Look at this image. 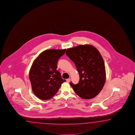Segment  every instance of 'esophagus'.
<instances>
[{
  "label": "esophagus",
  "mask_w": 135,
  "mask_h": 135,
  "mask_svg": "<svg viewBox=\"0 0 135 135\" xmlns=\"http://www.w3.org/2000/svg\"><path fill=\"white\" fill-rule=\"evenodd\" d=\"M66 82H67L68 83H69V82H70V78L67 79L66 80Z\"/></svg>",
  "instance_id": "esophagus-1"
}]
</instances>
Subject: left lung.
<instances>
[{
	"mask_svg": "<svg viewBox=\"0 0 135 135\" xmlns=\"http://www.w3.org/2000/svg\"><path fill=\"white\" fill-rule=\"evenodd\" d=\"M66 54L74 62L79 74V83H70L74 92L83 99L96 97L106 81L104 61L99 51L93 45H84L67 49Z\"/></svg>",
	"mask_w": 135,
	"mask_h": 135,
	"instance_id": "obj_1",
	"label": "left lung"
}]
</instances>
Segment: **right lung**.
<instances>
[{"label": "right lung", "mask_w": 135, "mask_h": 135, "mask_svg": "<svg viewBox=\"0 0 135 135\" xmlns=\"http://www.w3.org/2000/svg\"><path fill=\"white\" fill-rule=\"evenodd\" d=\"M66 49H49L42 52L31 66L29 77L32 89L36 97L42 100L51 98L58 91L63 79L57 68L58 59Z\"/></svg>", "instance_id": "add662e5"}]
</instances>
